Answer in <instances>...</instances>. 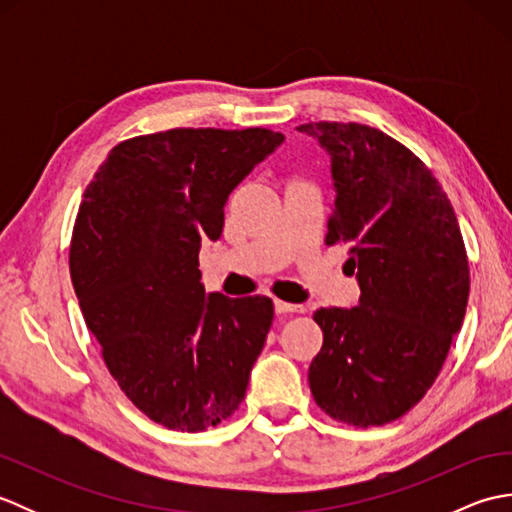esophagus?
Here are the masks:
<instances>
[{"label":"esophagus","instance_id":"obj_1","mask_svg":"<svg viewBox=\"0 0 512 512\" xmlns=\"http://www.w3.org/2000/svg\"><path fill=\"white\" fill-rule=\"evenodd\" d=\"M275 312L277 314H301L306 312V308L299 306V303H288V301H275Z\"/></svg>","mask_w":512,"mask_h":512}]
</instances>
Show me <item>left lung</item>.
<instances>
[{"instance_id":"1","label":"left lung","mask_w":512,"mask_h":512,"mask_svg":"<svg viewBox=\"0 0 512 512\" xmlns=\"http://www.w3.org/2000/svg\"><path fill=\"white\" fill-rule=\"evenodd\" d=\"M328 151L334 209L325 244L350 246L361 297L321 308L310 363L317 405L354 427H380L418 405L438 378L469 301L458 217L424 162L380 129L308 123Z\"/></svg>"}]
</instances>
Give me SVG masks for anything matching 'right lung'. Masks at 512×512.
<instances>
[{
    "label": "right lung",
    "instance_id": "right-lung-1",
    "mask_svg": "<svg viewBox=\"0 0 512 512\" xmlns=\"http://www.w3.org/2000/svg\"><path fill=\"white\" fill-rule=\"evenodd\" d=\"M284 134L169 129L116 145L83 193L70 277L103 361L134 405L176 431L231 418L262 354L273 301L204 292L200 246L228 195Z\"/></svg>",
    "mask_w": 512,
    "mask_h": 512
}]
</instances>
